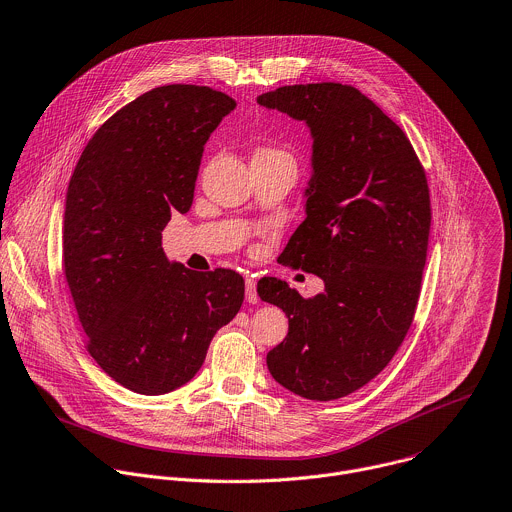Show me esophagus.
<instances>
[{"instance_id": "1", "label": "esophagus", "mask_w": 512, "mask_h": 512, "mask_svg": "<svg viewBox=\"0 0 512 512\" xmlns=\"http://www.w3.org/2000/svg\"><path fill=\"white\" fill-rule=\"evenodd\" d=\"M245 297L249 303H257L259 301V295H257V281L247 277L245 279Z\"/></svg>"}]
</instances>
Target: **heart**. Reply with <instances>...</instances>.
<instances>
[{"mask_svg":"<svg viewBox=\"0 0 512 512\" xmlns=\"http://www.w3.org/2000/svg\"><path fill=\"white\" fill-rule=\"evenodd\" d=\"M253 156H263V158H291L287 152L279 150V148H271V146H261L255 150Z\"/></svg>","mask_w":512,"mask_h":512,"instance_id":"heart-1","label":"heart"}]
</instances>
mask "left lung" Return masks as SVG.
I'll return each mask as SVG.
<instances>
[{
  "instance_id": "left-lung-1",
  "label": "left lung",
  "mask_w": 512,
  "mask_h": 512,
  "mask_svg": "<svg viewBox=\"0 0 512 512\" xmlns=\"http://www.w3.org/2000/svg\"><path fill=\"white\" fill-rule=\"evenodd\" d=\"M257 102L311 128L307 217L279 259L325 283L301 297L259 281V297L289 319L267 368L301 398L337 400L390 364L414 321L432 219L426 173L404 130L350 84L281 86Z\"/></svg>"
}]
</instances>
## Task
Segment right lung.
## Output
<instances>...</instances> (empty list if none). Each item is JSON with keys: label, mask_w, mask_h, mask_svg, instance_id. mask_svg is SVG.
I'll list each match as a JSON object with an SVG mask.
<instances>
[{"label": "right lung", "mask_w": 512, "mask_h": 512, "mask_svg": "<svg viewBox=\"0 0 512 512\" xmlns=\"http://www.w3.org/2000/svg\"><path fill=\"white\" fill-rule=\"evenodd\" d=\"M235 106L209 86L152 88L94 132L72 173L64 275L86 350L136 394L187 384L213 335L241 309L239 273L170 265L160 247L173 211L193 205L205 142Z\"/></svg>", "instance_id": "add662e5"}]
</instances>
